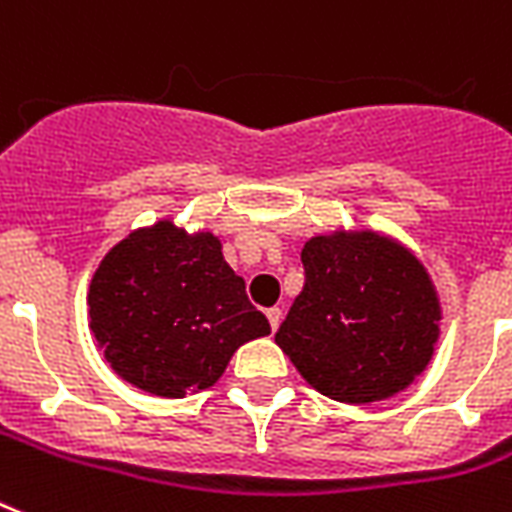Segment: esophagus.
<instances>
[{
	"label": "esophagus",
	"mask_w": 512,
	"mask_h": 512,
	"mask_svg": "<svg viewBox=\"0 0 512 512\" xmlns=\"http://www.w3.org/2000/svg\"><path fill=\"white\" fill-rule=\"evenodd\" d=\"M267 320H269V325H272V330H277V327H280V320H282V309H277V306L267 309Z\"/></svg>",
	"instance_id": "obj_1"
}]
</instances>
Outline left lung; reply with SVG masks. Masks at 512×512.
Here are the masks:
<instances>
[{
	"label": "left lung",
	"mask_w": 512,
	"mask_h": 512,
	"mask_svg": "<svg viewBox=\"0 0 512 512\" xmlns=\"http://www.w3.org/2000/svg\"><path fill=\"white\" fill-rule=\"evenodd\" d=\"M301 261L304 290L275 335L301 378L346 404L404 391L441 333L439 293L423 261L372 230L312 237Z\"/></svg>",
	"instance_id": "obj_1"
}]
</instances>
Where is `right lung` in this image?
<instances>
[{
  "label": "right lung",
  "instance_id": "obj_1",
  "mask_svg": "<svg viewBox=\"0 0 512 512\" xmlns=\"http://www.w3.org/2000/svg\"><path fill=\"white\" fill-rule=\"evenodd\" d=\"M87 304L116 375L166 399L211 388L243 343L269 335L219 237L171 219L129 232L105 253Z\"/></svg>",
  "mask_w": 512,
  "mask_h": 512
}]
</instances>
